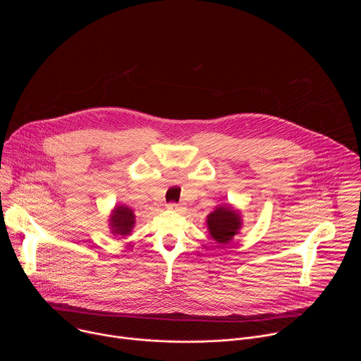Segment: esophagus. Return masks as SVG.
Instances as JSON below:
<instances>
[{
  "instance_id": "1",
  "label": "esophagus",
  "mask_w": 361,
  "mask_h": 361,
  "mask_svg": "<svg viewBox=\"0 0 361 361\" xmlns=\"http://www.w3.org/2000/svg\"><path fill=\"white\" fill-rule=\"evenodd\" d=\"M167 209L171 210V212H180L181 207H180V205H178L177 202H169V204H167Z\"/></svg>"
}]
</instances>
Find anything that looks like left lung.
<instances>
[{"mask_svg":"<svg viewBox=\"0 0 361 361\" xmlns=\"http://www.w3.org/2000/svg\"><path fill=\"white\" fill-rule=\"evenodd\" d=\"M241 213L230 204L217 205L216 210L207 216V228L214 241L228 244L241 230Z\"/></svg>","mask_w":361,"mask_h":361,"instance_id":"1","label":"left lung"}]
</instances>
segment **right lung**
<instances>
[{"label": "right lung", "instance_id": "obj_1", "mask_svg": "<svg viewBox=\"0 0 361 361\" xmlns=\"http://www.w3.org/2000/svg\"><path fill=\"white\" fill-rule=\"evenodd\" d=\"M135 226V214L134 212L124 204L116 205L109 219V228L113 235L127 237L131 234Z\"/></svg>", "mask_w": 361, "mask_h": 361}]
</instances>
